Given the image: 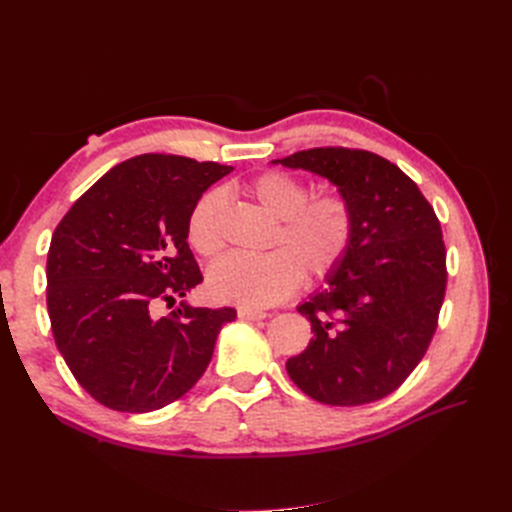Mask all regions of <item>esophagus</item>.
Here are the masks:
<instances>
[{"label":"esophagus","instance_id":"34e87169","mask_svg":"<svg viewBox=\"0 0 512 512\" xmlns=\"http://www.w3.org/2000/svg\"><path fill=\"white\" fill-rule=\"evenodd\" d=\"M269 314L262 312V309H252V307H239V318L241 320H265Z\"/></svg>","mask_w":512,"mask_h":512}]
</instances>
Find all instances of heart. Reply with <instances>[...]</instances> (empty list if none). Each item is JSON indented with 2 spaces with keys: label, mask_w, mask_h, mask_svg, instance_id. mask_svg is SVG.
I'll return each mask as SVG.
<instances>
[{
  "label": "heart",
  "mask_w": 512,
  "mask_h": 512,
  "mask_svg": "<svg viewBox=\"0 0 512 512\" xmlns=\"http://www.w3.org/2000/svg\"><path fill=\"white\" fill-rule=\"evenodd\" d=\"M260 209L277 220L262 258L228 254L207 271V290L215 301L265 307L286 299L301 284L331 277L354 241V211L342 192L312 194L303 179L286 173H262L247 183ZM224 194L209 190L196 200L188 218V243L200 256H215L222 237Z\"/></svg>",
  "instance_id": "heart-1"
}]
</instances>
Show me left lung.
I'll use <instances>...</instances> for the list:
<instances>
[{
	"mask_svg": "<svg viewBox=\"0 0 512 512\" xmlns=\"http://www.w3.org/2000/svg\"><path fill=\"white\" fill-rule=\"evenodd\" d=\"M273 164L327 177L354 211V241L342 267L297 307L314 339L288 359V376L329 406L391 395L438 329L446 247L436 211L404 170L371 151L316 147Z\"/></svg>",
	"mask_w": 512,
	"mask_h": 512,
	"instance_id": "8db88e82",
	"label": "left lung"
}]
</instances>
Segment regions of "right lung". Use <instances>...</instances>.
Returning <instances> with one entry per match:
<instances>
[{"label":"right lung","instance_id":"1","mask_svg":"<svg viewBox=\"0 0 512 512\" xmlns=\"http://www.w3.org/2000/svg\"><path fill=\"white\" fill-rule=\"evenodd\" d=\"M232 166L168 153L117 164L76 200L53 232L46 307L72 376L102 406L160 410L205 374L232 307L179 303L203 282L188 245L196 200Z\"/></svg>","mask_w":512,"mask_h":512}]
</instances>
